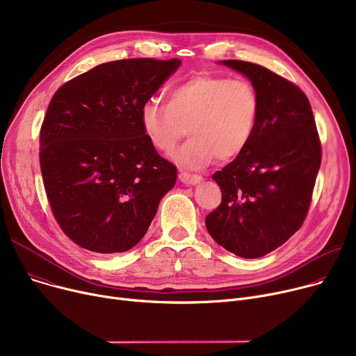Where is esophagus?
Listing matches in <instances>:
<instances>
[{"label":"esophagus","instance_id":"34e87169","mask_svg":"<svg viewBox=\"0 0 356 356\" xmlns=\"http://www.w3.org/2000/svg\"><path fill=\"white\" fill-rule=\"evenodd\" d=\"M179 179H180L181 183L189 184V186H193V184H197V183L202 181V177H200V176H197V175H189V173H184V172H181V173L179 175Z\"/></svg>","mask_w":356,"mask_h":356}]
</instances>
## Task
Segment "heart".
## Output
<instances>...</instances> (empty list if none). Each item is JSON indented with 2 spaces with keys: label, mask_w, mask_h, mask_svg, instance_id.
<instances>
[{
  "label": "heart",
  "mask_w": 356,
  "mask_h": 356,
  "mask_svg": "<svg viewBox=\"0 0 356 356\" xmlns=\"http://www.w3.org/2000/svg\"><path fill=\"white\" fill-rule=\"evenodd\" d=\"M259 117V98L245 79L200 74L175 86L168 102L148 99L140 111L144 133L163 154H176L180 165L200 168L216 157L229 161L248 147Z\"/></svg>",
  "instance_id": "b5f03b06"
}]
</instances>
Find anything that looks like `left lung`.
I'll return each mask as SVG.
<instances>
[{
    "label": "left lung",
    "mask_w": 356,
    "mask_h": 356,
    "mask_svg": "<svg viewBox=\"0 0 356 356\" xmlns=\"http://www.w3.org/2000/svg\"><path fill=\"white\" fill-rule=\"evenodd\" d=\"M219 63L251 81L259 98V117L248 147L212 176L222 202L207 216V228L229 252L259 258L303 225L322 147L300 88L255 63Z\"/></svg>",
    "instance_id": "obj_1"
}]
</instances>
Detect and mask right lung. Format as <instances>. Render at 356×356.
Returning <instances> with one entry per match:
<instances>
[{"mask_svg": "<svg viewBox=\"0 0 356 356\" xmlns=\"http://www.w3.org/2000/svg\"><path fill=\"white\" fill-rule=\"evenodd\" d=\"M180 63H102L53 95L40 131V168L53 215L79 247L131 250L173 189L177 168L148 141L140 111Z\"/></svg>", "mask_w": 356, "mask_h": 356, "instance_id": "obj_1", "label": "right lung"}]
</instances>
